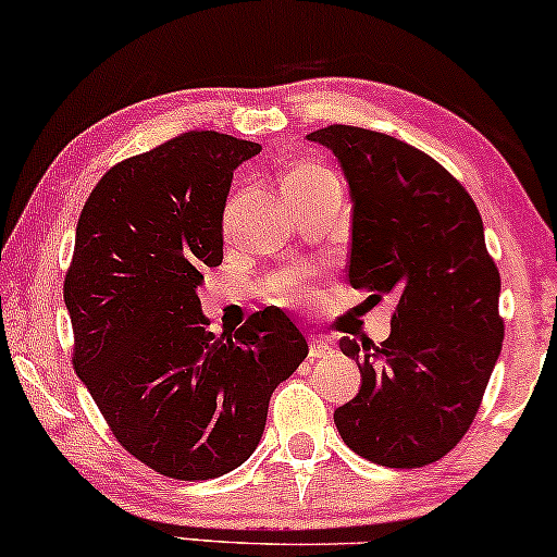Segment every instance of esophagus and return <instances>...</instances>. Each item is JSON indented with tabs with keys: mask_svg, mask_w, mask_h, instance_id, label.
<instances>
[{
	"mask_svg": "<svg viewBox=\"0 0 557 557\" xmlns=\"http://www.w3.org/2000/svg\"><path fill=\"white\" fill-rule=\"evenodd\" d=\"M332 356V345L324 337H309V358H327Z\"/></svg>",
	"mask_w": 557,
	"mask_h": 557,
	"instance_id": "34e87169",
	"label": "esophagus"
}]
</instances>
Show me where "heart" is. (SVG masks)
I'll return each mask as SVG.
<instances>
[{
    "label": "heart",
    "instance_id": "1",
    "mask_svg": "<svg viewBox=\"0 0 557 557\" xmlns=\"http://www.w3.org/2000/svg\"><path fill=\"white\" fill-rule=\"evenodd\" d=\"M322 186H337L332 171L324 169L322 163L301 161V163H294L292 169L284 173V197H288V194H307V191L322 189ZM233 207L235 201H230L227 222H230V214H233ZM309 294H312V286H309L305 273L299 271L284 273V276L276 281V286H273V296H276L278 301H286V305L305 301L309 299Z\"/></svg>",
    "mask_w": 557,
    "mask_h": 557
}]
</instances>
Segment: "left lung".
Returning a JSON list of instances; mask_svg holds the SVG:
<instances>
[{"instance_id": "1", "label": "left lung", "mask_w": 557, "mask_h": 557, "mask_svg": "<svg viewBox=\"0 0 557 557\" xmlns=\"http://www.w3.org/2000/svg\"><path fill=\"white\" fill-rule=\"evenodd\" d=\"M307 137L348 178L350 286L396 301L384 343L341 341L360 392L335 409L337 432L371 463L430 466L471 428L502 352V278L481 214L435 158L392 135L330 125Z\"/></svg>"}]
</instances>
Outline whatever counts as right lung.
<instances>
[{"mask_svg":"<svg viewBox=\"0 0 557 557\" xmlns=\"http://www.w3.org/2000/svg\"><path fill=\"white\" fill-rule=\"evenodd\" d=\"M258 153V143L191 129L107 171L78 216L63 281L74 368L117 443L169 479L243 466L273 388L309 352L281 309L222 335L201 314L233 171Z\"/></svg>","mask_w":557,"mask_h":557,"instance_id":"right-lung-1","label":"right lung"}]
</instances>
